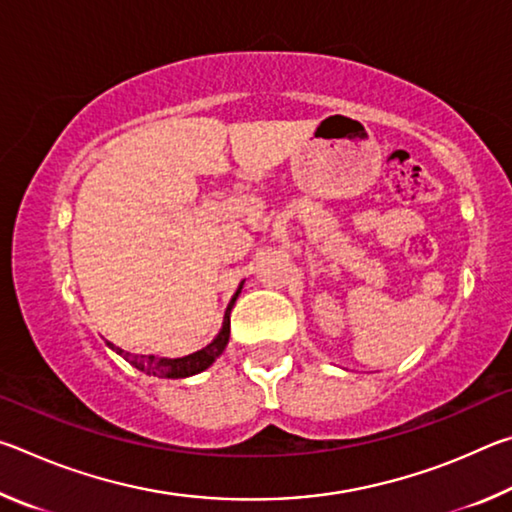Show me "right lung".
I'll return each instance as SVG.
<instances>
[{
  "label": "right lung",
  "mask_w": 512,
  "mask_h": 512,
  "mask_svg": "<svg viewBox=\"0 0 512 512\" xmlns=\"http://www.w3.org/2000/svg\"><path fill=\"white\" fill-rule=\"evenodd\" d=\"M241 287H244V282L239 284L237 293L232 296L228 309H225L223 325L219 329V334L214 336V341L210 345H205L203 350H196L192 354H187V357L169 359V357H155V354H131V352H124L121 348H115L112 343H108V345L119 354V357H124L133 368L146 372V375L164 377V379H185V377L198 375V372L207 370L216 359L221 357L225 345H228V341H230V311H232V307H235V302H237L239 293H241Z\"/></svg>",
  "instance_id": "1"
}]
</instances>
